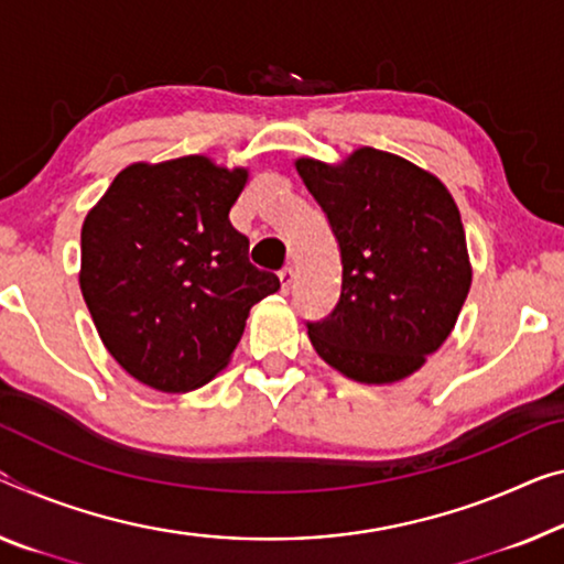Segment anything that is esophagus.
I'll use <instances>...</instances> for the list:
<instances>
[{
	"instance_id": "34e87169",
	"label": "esophagus",
	"mask_w": 564,
	"mask_h": 564,
	"mask_svg": "<svg viewBox=\"0 0 564 564\" xmlns=\"http://www.w3.org/2000/svg\"><path fill=\"white\" fill-rule=\"evenodd\" d=\"M280 284H282V292L284 294L292 290V284H294V270H292V267H284V270L280 272Z\"/></svg>"
}]
</instances>
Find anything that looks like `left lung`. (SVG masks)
<instances>
[{"mask_svg":"<svg viewBox=\"0 0 564 564\" xmlns=\"http://www.w3.org/2000/svg\"><path fill=\"white\" fill-rule=\"evenodd\" d=\"M343 257L340 302L307 323L312 348L358 383L413 376L452 335L471 288L462 214L448 188L378 149L340 163L294 161Z\"/></svg>","mask_w":564,"mask_h":564,"instance_id":"obj_1","label":"left lung"}]
</instances>
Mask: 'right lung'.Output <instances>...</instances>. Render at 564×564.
<instances>
[{
  "mask_svg": "<svg viewBox=\"0 0 564 564\" xmlns=\"http://www.w3.org/2000/svg\"><path fill=\"white\" fill-rule=\"evenodd\" d=\"M247 169L209 155L138 161L80 234V290L108 352L138 383L188 393L227 368L252 305L280 290L249 262L229 212Z\"/></svg>",
  "mask_w": 564,
  "mask_h": 564,
  "instance_id": "1",
  "label": "right lung"
}]
</instances>
